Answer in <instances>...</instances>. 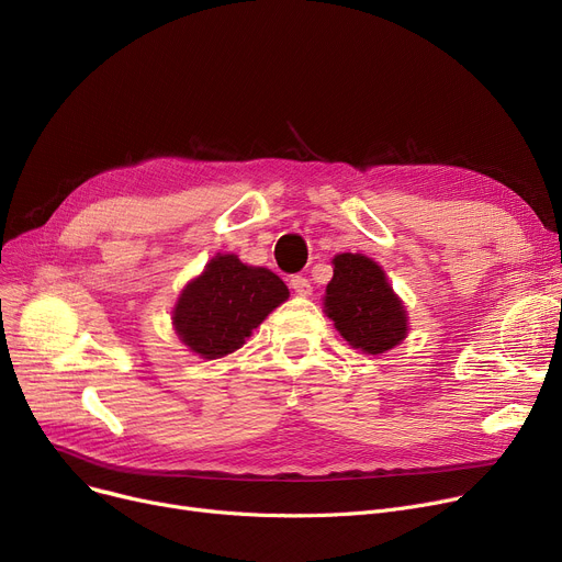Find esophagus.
Returning a JSON list of instances; mask_svg holds the SVG:
<instances>
[{"instance_id": "esophagus-1", "label": "esophagus", "mask_w": 562, "mask_h": 562, "mask_svg": "<svg viewBox=\"0 0 562 562\" xmlns=\"http://www.w3.org/2000/svg\"><path fill=\"white\" fill-rule=\"evenodd\" d=\"M289 286L299 293V296H310L312 293V282L305 276H291Z\"/></svg>"}]
</instances>
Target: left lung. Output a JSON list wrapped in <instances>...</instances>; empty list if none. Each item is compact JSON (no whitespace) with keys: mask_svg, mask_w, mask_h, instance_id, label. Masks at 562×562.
Here are the masks:
<instances>
[{"mask_svg":"<svg viewBox=\"0 0 562 562\" xmlns=\"http://www.w3.org/2000/svg\"><path fill=\"white\" fill-rule=\"evenodd\" d=\"M333 263L335 276L326 289V314L341 337L369 356L403 341L407 316L380 266L352 252L337 255Z\"/></svg>","mask_w":562,"mask_h":562,"instance_id":"left-lung-1","label":"left lung"}]
</instances>
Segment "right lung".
<instances>
[{"mask_svg": "<svg viewBox=\"0 0 562 562\" xmlns=\"http://www.w3.org/2000/svg\"><path fill=\"white\" fill-rule=\"evenodd\" d=\"M289 299L286 284L236 255H216L182 291L172 323L182 341L206 360L241 348L246 337Z\"/></svg>", "mask_w": 562, "mask_h": 562, "instance_id": "right-lung-1", "label": "right lung"}]
</instances>
